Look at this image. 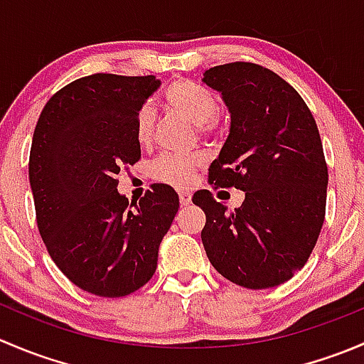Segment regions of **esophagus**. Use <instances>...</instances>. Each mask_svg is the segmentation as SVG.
Returning a JSON list of instances; mask_svg holds the SVG:
<instances>
[{
	"mask_svg": "<svg viewBox=\"0 0 364 364\" xmlns=\"http://www.w3.org/2000/svg\"><path fill=\"white\" fill-rule=\"evenodd\" d=\"M179 203H181V205H188L190 203H192V193L179 192Z\"/></svg>",
	"mask_w": 364,
	"mask_h": 364,
	"instance_id": "1",
	"label": "esophagus"
}]
</instances>
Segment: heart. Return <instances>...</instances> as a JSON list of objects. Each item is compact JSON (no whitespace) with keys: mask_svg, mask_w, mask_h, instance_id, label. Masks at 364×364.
Here are the masks:
<instances>
[{"mask_svg":"<svg viewBox=\"0 0 364 364\" xmlns=\"http://www.w3.org/2000/svg\"><path fill=\"white\" fill-rule=\"evenodd\" d=\"M164 102L168 111L186 117L203 132H209L215 127V95L196 80L178 79L171 82L164 93ZM134 134L139 144L146 146L151 141L153 112L149 107H142L135 116ZM200 164L203 159L197 155H161L151 164V176L160 183L186 186Z\"/></svg>","mask_w":364,"mask_h":364,"instance_id":"b5f03b06","label":"heart"}]
</instances>
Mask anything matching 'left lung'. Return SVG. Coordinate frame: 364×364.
I'll return each instance as SVG.
<instances>
[{
    "mask_svg": "<svg viewBox=\"0 0 364 364\" xmlns=\"http://www.w3.org/2000/svg\"><path fill=\"white\" fill-rule=\"evenodd\" d=\"M203 82L230 112L209 183L245 192L234 213L209 190L193 196L205 213V255L232 284L277 287L304 266L324 223L328 165L317 123L294 87L260 65L213 67Z\"/></svg>",
    "mask_w": 364,
    "mask_h": 364,
    "instance_id": "left-lung-1",
    "label": "left lung"
}]
</instances>
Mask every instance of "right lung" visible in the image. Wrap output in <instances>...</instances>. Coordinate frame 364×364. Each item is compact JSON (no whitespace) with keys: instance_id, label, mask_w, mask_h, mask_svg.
<instances>
[{"instance_id":"add662e5","label":"right lung","mask_w":364,"mask_h":364,"mask_svg":"<svg viewBox=\"0 0 364 364\" xmlns=\"http://www.w3.org/2000/svg\"><path fill=\"white\" fill-rule=\"evenodd\" d=\"M160 84L155 75L77 79L50 97L33 134L40 236L65 277L95 296H128L148 284L178 213L168 185H151L139 203L117 192L121 167L141 159L135 116Z\"/></svg>"}]
</instances>
